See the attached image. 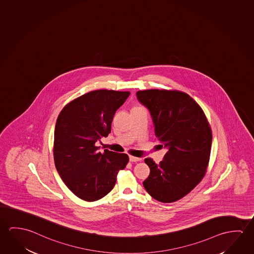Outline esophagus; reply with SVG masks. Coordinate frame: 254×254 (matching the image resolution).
<instances>
[{"label":"esophagus","mask_w":254,"mask_h":254,"mask_svg":"<svg viewBox=\"0 0 254 254\" xmlns=\"http://www.w3.org/2000/svg\"><path fill=\"white\" fill-rule=\"evenodd\" d=\"M129 160L131 162H137V161H142L141 158L134 157V156H131V155H129Z\"/></svg>","instance_id":"34e87169"}]
</instances>
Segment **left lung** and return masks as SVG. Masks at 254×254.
Instances as JSON below:
<instances>
[{"mask_svg": "<svg viewBox=\"0 0 254 254\" xmlns=\"http://www.w3.org/2000/svg\"><path fill=\"white\" fill-rule=\"evenodd\" d=\"M136 94L149 110L161 148L167 149L159 164L151 158L145 159L150 175L143 186L158 201H177L205 176L212 145L209 124L201 108L187 93L150 89Z\"/></svg>", "mask_w": 254, "mask_h": 254, "instance_id": "left-lung-1", "label": "left lung"}]
</instances>
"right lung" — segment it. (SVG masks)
<instances>
[{"mask_svg":"<svg viewBox=\"0 0 254 254\" xmlns=\"http://www.w3.org/2000/svg\"><path fill=\"white\" fill-rule=\"evenodd\" d=\"M129 92L96 90L66 105L57 117L54 139V160L57 172L68 189L85 201H95L109 193L125 169L126 153L98 146L108 137L117 109Z\"/></svg>","mask_w":254,"mask_h":254,"instance_id":"obj_1","label":"right lung"}]
</instances>
